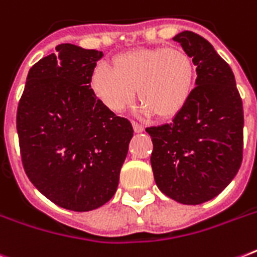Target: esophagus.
<instances>
[{"label": "esophagus", "mask_w": 257, "mask_h": 257, "mask_svg": "<svg viewBox=\"0 0 257 257\" xmlns=\"http://www.w3.org/2000/svg\"><path fill=\"white\" fill-rule=\"evenodd\" d=\"M132 125H133V131H135L136 133H141L143 131H144V126H143L141 124H139V122H135V121H133Z\"/></svg>", "instance_id": "esophagus-1"}]
</instances>
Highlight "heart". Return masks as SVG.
I'll return each mask as SVG.
<instances>
[{
  "label": "heart",
  "mask_w": 257,
  "mask_h": 257,
  "mask_svg": "<svg viewBox=\"0 0 257 257\" xmlns=\"http://www.w3.org/2000/svg\"><path fill=\"white\" fill-rule=\"evenodd\" d=\"M193 60L181 48H144L121 53L113 68L98 64L90 84L98 100L112 112H122L136 96L143 116H176L193 92Z\"/></svg>",
  "instance_id": "obj_1"
}]
</instances>
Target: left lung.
I'll list each match as a JSON object with an SVG mask.
<instances>
[{
    "label": "left lung",
    "mask_w": 257,
    "mask_h": 257,
    "mask_svg": "<svg viewBox=\"0 0 257 257\" xmlns=\"http://www.w3.org/2000/svg\"><path fill=\"white\" fill-rule=\"evenodd\" d=\"M173 41L193 60L196 88L172 122L147 128L153 143L151 165L165 196L197 205L221 193L239 172L243 102L233 72L205 38L185 30Z\"/></svg>",
    "instance_id": "left-lung-1"
}]
</instances>
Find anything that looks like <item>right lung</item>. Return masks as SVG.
I'll use <instances>...</instances> for the list:
<instances>
[{
	"instance_id": "1",
	"label": "right lung",
	"mask_w": 257,
	"mask_h": 257,
	"mask_svg": "<svg viewBox=\"0 0 257 257\" xmlns=\"http://www.w3.org/2000/svg\"><path fill=\"white\" fill-rule=\"evenodd\" d=\"M98 50L73 44L30 68L18 104L24 169L58 207L88 212L116 193L132 124L105 106L90 86Z\"/></svg>"
}]
</instances>
